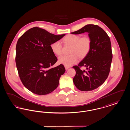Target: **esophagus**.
<instances>
[{
    "mask_svg": "<svg viewBox=\"0 0 130 130\" xmlns=\"http://www.w3.org/2000/svg\"><path fill=\"white\" fill-rule=\"evenodd\" d=\"M65 69H66V70H67L69 68H70V67H67V66H65Z\"/></svg>",
    "mask_w": 130,
    "mask_h": 130,
    "instance_id": "1",
    "label": "esophagus"
}]
</instances>
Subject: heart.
Instances as JSON below:
<instances>
[{
  "mask_svg": "<svg viewBox=\"0 0 130 130\" xmlns=\"http://www.w3.org/2000/svg\"><path fill=\"white\" fill-rule=\"evenodd\" d=\"M63 42L65 44L71 46L69 50L70 54L59 57L58 62L67 67H70L77 62L78 57L79 59L86 57L90 51L91 44V39L88 36L81 37L79 35L74 34H69L65 37ZM50 47L52 52L55 55H62V45L59 41L52 42Z\"/></svg>",
  "mask_w": 130,
  "mask_h": 130,
  "instance_id": "b5f03b06",
  "label": "heart"
}]
</instances>
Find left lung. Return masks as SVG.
<instances>
[{
	"instance_id": "left-lung-1",
	"label": "left lung",
	"mask_w": 130,
	"mask_h": 130,
	"mask_svg": "<svg viewBox=\"0 0 130 130\" xmlns=\"http://www.w3.org/2000/svg\"><path fill=\"white\" fill-rule=\"evenodd\" d=\"M86 32L91 39L90 49L77 66H73L76 71L73 81L79 90L88 91L98 88L108 77L113 56L109 36L98 26L87 25L71 33L79 34ZM82 66L86 68V70L79 69Z\"/></svg>"
}]
</instances>
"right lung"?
I'll return each instance as SVG.
<instances>
[{"label": "right lung", "mask_w": 130, "mask_h": 130, "mask_svg": "<svg viewBox=\"0 0 130 130\" xmlns=\"http://www.w3.org/2000/svg\"><path fill=\"white\" fill-rule=\"evenodd\" d=\"M65 35H55L34 27L18 39L16 46V67L22 83L32 93L46 95L57 88L65 69L62 64L51 68L57 58L50 45Z\"/></svg>", "instance_id": "obj_1"}]
</instances>
